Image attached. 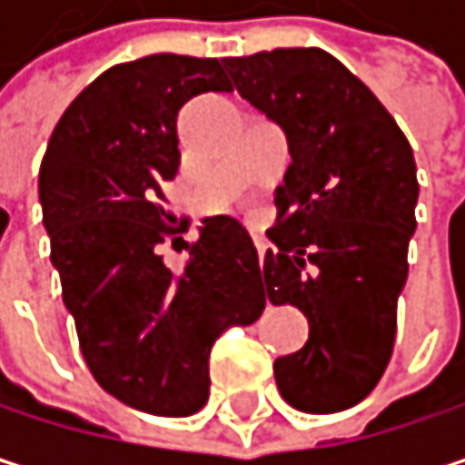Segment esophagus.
<instances>
[{"mask_svg": "<svg viewBox=\"0 0 465 465\" xmlns=\"http://www.w3.org/2000/svg\"><path fill=\"white\" fill-rule=\"evenodd\" d=\"M255 247H258V255H261V266H263V252H266V242H263V239H255Z\"/></svg>", "mask_w": 465, "mask_h": 465, "instance_id": "1", "label": "esophagus"}]
</instances>
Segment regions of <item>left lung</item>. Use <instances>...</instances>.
Listing matches in <instances>:
<instances>
[{"instance_id": "left-lung-1", "label": "left lung", "mask_w": 465, "mask_h": 465, "mask_svg": "<svg viewBox=\"0 0 465 465\" xmlns=\"http://www.w3.org/2000/svg\"><path fill=\"white\" fill-rule=\"evenodd\" d=\"M223 66L291 153L266 232L274 250L258 272L274 307L304 312L310 339L274 361L277 391L299 412L350 410L393 352L418 229L412 147L380 99L321 47H277Z\"/></svg>"}]
</instances>
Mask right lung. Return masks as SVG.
Returning a JSON list of instances; mask_svg holds the SVG:
<instances>
[{
  "label": "right lung",
  "mask_w": 465,
  "mask_h": 465,
  "mask_svg": "<svg viewBox=\"0 0 465 465\" xmlns=\"http://www.w3.org/2000/svg\"><path fill=\"white\" fill-rule=\"evenodd\" d=\"M229 94L218 58L155 53L102 72L61 115L40 166L43 223L64 307L94 380L118 401L188 418L210 399V350L266 307L258 252L229 215L204 218L183 272L158 244L180 169L177 113Z\"/></svg>",
  "instance_id": "right-lung-1"
}]
</instances>
